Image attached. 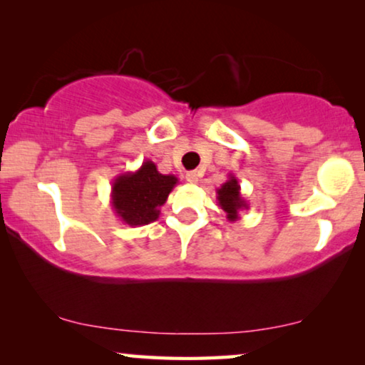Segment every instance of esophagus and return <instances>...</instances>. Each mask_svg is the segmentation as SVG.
I'll return each mask as SVG.
<instances>
[{"label":"esophagus","mask_w":365,"mask_h":365,"mask_svg":"<svg viewBox=\"0 0 365 365\" xmlns=\"http://www.w3.org/2000/svg\"><path fill=\"white\" fill-rule=\"evenodd\" d=\"M186 181H187L189 184H197V181H199V174H197L196 171H189V173H186Z\"/></svg>","instance_id":"obj_1"}]
</instances>
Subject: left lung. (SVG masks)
Masks as SVG:
<instances>
[{
  "instance_id": "1",
  "label": "left lung",
  "mask_w": 365,
  "mask_h": 365,
  "mask_svg": "<svg viewBox=\"0 0 365 365\" xmlns=\"http://www.w3.org/2000/svg\"><path fill=\"white\" fill-rule=\"evenodd\" d=\"M217 202L224 212H226V219L229 222H236L244 209H249V204L241 194V184H239L237 178L234 174H229L227 181L217 189Z\"/></svg>"
}]
</instances>
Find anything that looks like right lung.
<instances>
[{"mask_svg":"<svg viewBox=\"0 0 365 365\" xmlns=\"http://www.w3.org/2000/svg\"><path fill=\"white\" fill-rule=\"evenodd\" d=\"M178 184L174 174H161L156 164L146 159L136 171L114 178L111 206L119 221L128 226H146L161 214V206Z\"/></svg>","mask_w":365,"mask_h":365,"instance_id":"right-lung-1","label":"right lung"}]
</instances>
